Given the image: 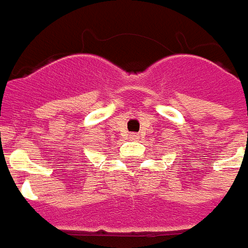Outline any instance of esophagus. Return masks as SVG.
Masks as SVG:
<instances>
[{
  "label": "esophagus",
  "instance_id": "1",
  "mask_svg": "<svg viewBox=\"0 0 248 248\" xmlns=\"http://www.w3.org/2000/svg\"><path fill=\"white\" fill-rule=\"evenodd\" d=\"M139 138H140V136H139L138 133H131V135H129V139H131V140H138Z\"/></svg>",
  "mask_w": 248,
  "mask_h": 248
}]
</instances>
